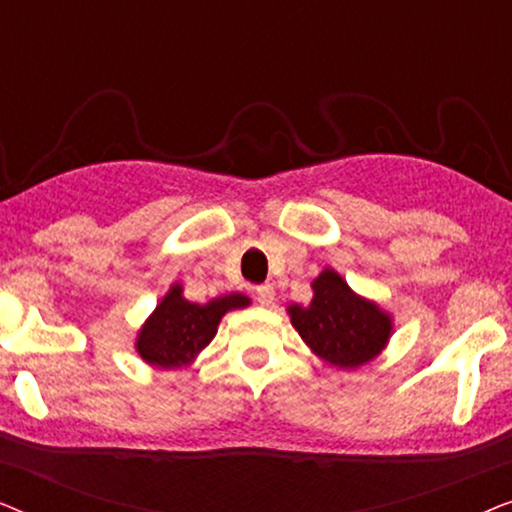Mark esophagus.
Instances as JSON below:
<instances>
[{
    "instance_id": "esophagus-1",
    "label": "esophagus",
    "mask_w": 512,
    "mask_h": 512,
    "mask_svg": "<svg viewBox=\"0 0 512 512\" xmlns=\"http://www.w3.org/2000/svg\"><path fill=\"white\" fill-rule=\"evenodd\" d=\"M256 300L261 305H272V303H275V289H272L270 284L256 286Z\"/></svg>"
}]
</instances>
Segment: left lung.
<instances>
[{
	"label": "left lung",
	"instance_id": "obj_1",
	"mask_svg": "<svg viewBox=\"0 0 512 512\" xmlns=\"http://www.w3.org/2000/svg\"><path fill=\"white\" fill-rule=\"evenodd\" d=\"M312 303L291 305V324L319 359L335 368H359L373 361L391 338V317L373 300L349 289L338 272L326 268L312 282Z\"/></svg>",
	"mask_w": 512,
	"mask_h": 512
}]
</instances>
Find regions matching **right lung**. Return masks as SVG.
<instances>
[{
	"instance_id": "right-lung-1",
	"label": "right lung",
	"mask_w": 512,
	"mask_h": 512,
	"mask_svg": "<svg viewBox=\"0 0 512 512\" xmlns=\"http://www.w3.org/2000/svg\"><path fill=\"white\" fill-rule=\"evenodd\" d=\"M251 300L242 293L214 298L205 305L184 298V286L172 284L137 335V354L153 368L188 366L219 331V321L230 310H242Z\"/></svg>"
}]
</instances>
